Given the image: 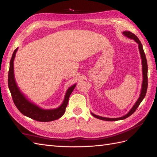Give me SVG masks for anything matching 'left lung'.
<instances>
[{
    "label": "left lung",
    "mask_w": 157,
    "mask_h": 157,
    "mask_svg": "<svg viewBox=\"0 0 157 157\" xmlns=\"http://www.w3.org/2000/svg\"><path fill=\"white\" fill-rule=\"evenodd\" d=\"M124 34L125 36H127V37L134 39L137 44H138V47H139V50L141 54V58H142V71H143V82H142V91H141V94L140 96L139 97V99L137 101V102L136 104L133 105V107H132V109L130 110V112H128L127 115H125L122 117L121 118H103V117H101V116L94 115V113H92V115H93L94 117L97 118L98 119L100 120H103V121H120V120H123L128 118V116H130L131 115L133 114V113L136 112V110L138 107V106L140 105V104L142 102V100L144 99V97L146 96V92H147V88H148V64H147V60L146 58V55L145 53H144V49H143V46L141 44L140 41L139 39L137 38V36L133 34V33H131L130 31H124L122 33Z\"/></svg>",
    "instance_id": "left-lung-1"
}]
</instances>
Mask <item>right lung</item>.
<instances>
[{"label":"right lung","instance_id":"obj_1","mask_svg":"<svg viewBox=\"0 0 157 157\" xmlns=\"http://www.w3.org/2000/svg\"><path fill=\"white\" fill-rule=\"evenodd\" d=\"M17 50V48L15 49L12 55L8 74V86L15 106L22 114L39 122L53 121L60 118L65 112L66 107L69 102V98L75 88V84L67 90L63 103L58 108L50 110L39 108L26 99L25 97L20 93L15 83L13 74V60Z\"/></svg>","mask_w":157,"mask_h":157}]
</instances>
